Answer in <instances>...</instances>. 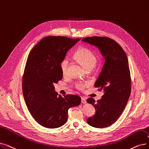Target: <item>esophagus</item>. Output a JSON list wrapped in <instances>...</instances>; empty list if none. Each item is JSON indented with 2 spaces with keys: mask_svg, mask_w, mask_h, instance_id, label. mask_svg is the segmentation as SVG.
I'll list each match as a JSON object with an SVG mask.
<instances>
[{
  "mask_svg": "<svg viewBox=\"0 0 149 149\" xmlns=\"http://www.w3.org/2000/svg\"><path fill=\"white\" fill-rule=\"evenodd\" d=\"M81 102L82 103H86V99L84 98V97H81Z\"/></svg>",
  "mask_w": 149,
  "mask_h": 149,
  "instance_id": "obj_1",
  "label": "esophagus"
}]
</instances>
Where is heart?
I'll return each mask as SVG.
<instances>
[{"mask_svg":"<svg viewBox=\"0 0 149 149\" xmlns=\"http://www.w3.org/2000/svg\"><path fill=\"white\" fill-rule=\"evenodd\" d=\"M75 58L78 60L82 66L86 70H91L93 69L97 63L98 59L91 51L87 48H80L77 50L75 54ZM69 66V60L64 58L61 60L60 64L61 72L63 75H66L68 72ZM89 85L87 81H78L75 83V87L80 90H83Z\"/></svg>","mask_w":149,"mask_h":149,"instance_id":"obj_1","label":"heart"}]
</instances>
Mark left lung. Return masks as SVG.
Masks as SVG:
<instances>
[{"label": "left lung", "mask_w": 149, "mask_h": 149, "mask_svg": "<svg viewBox=\"0 0 149 149\" xmlns=\"http://www.w3.org/2000/svg\"><path fill=\"white\" fill-rule=\"evenodd\" d=\"M81 41L97 47L105 58L94 85L99 91L103 89L104 94L97 102L91 97L87 99L95 109L87 122L95 128H105L118 120L130 97L131 77L127 56L120 45L109 38L93 36Z\"/></svg>", "instance_id": "left-lung-1"}]
</instances>
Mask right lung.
Here are the masks:
<instances>
[{
	"mask_svg": "<svg viewBox=\"0 0 149 149\" xmlns=\"http://www.w3.org/2000/svg\"><path fill=\"white\" fill-rule=\"evenodd\" d=\"M81 39L50 36L43 38L28 56L22 78V92L29 112L42 126L58 128L68 120V109L80 104V97H62L54 83L63 78L60 64Z\"/></svg>",
	"mask_w": 149,
	"mask_h": 149,
	"instance_id": "obj_1",
	"label": "right lung"
}]
</instances>
